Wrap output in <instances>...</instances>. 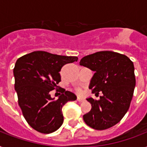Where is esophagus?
<instances>
[{
  "label": "esophagus",
  "mask_w": 147,
  "mask_h": 147,
  "mask_svg": "<svg viewBox=\"0 0 147 147\" xmlns=\"http://www.w3.org/2000/svg\"><path fill=\"white\" fill-rule=\"evenodd\" d=\"M77 100H78V102H82V101L85 100V99L82 98H81V97H78V98H77Z\"/></svg>",
  "instance_id": "34e87169"
}]
</instances>
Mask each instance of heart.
<instances>
[{
    "instance_id": "1",
    "label": "heart",
    "mask_w": 147,
    "mask_h": 147,
    "mask_svg": "<svg viewBox=\"0 0 147 147\" xmlns=\"http://www.w3.org/2000/svg\"><path fill=\"white\" fill-rule=\"evenodd\" d=\"M76 92H77V93H78V94H79V93H81V92H82V91H81L80 89H77L76 90Z\"/></svg>"
}]
</instances>
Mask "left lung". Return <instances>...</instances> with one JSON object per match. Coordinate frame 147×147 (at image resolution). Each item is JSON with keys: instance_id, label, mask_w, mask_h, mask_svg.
<instances>
[{"instance_id": "obj_1", "label": "left lung", "mask_w": 147, "mask_h": 147, "mask_svg": "<svg viewBox=\"0 0 147 147\" xmlns=\"http://www.w3.org/2000/svg\"><path fill=\"white\" fill-rule=\"evenodd\" d=\"M79 64L95 71L90 89L95 95L102 93L98 100L87 99L92 109L83 116L84 121L94 130L111 127L130 107L136 85L134 63L121 53L100 51L83 57Z\"/></svg>"}]
</instances>
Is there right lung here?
<instances>
[{
    "label": "right lung",
    "mask_w": 147,
    "mask_h": 147,
    "mask_svg": "<svg viewBox=\"0 0 147 147\" xmlns=\"http://www.w3.org/2000/svg\"><path fill=\"white\" fill-rule=\"evenodd\" d=\"M77 61L76 56L45 51H35L17 60L13 76L18 105L26 122L38 132L50 134L57 130L63 123V105L76 100L73 93L63 88L58 99L51 98L49 92L61 82L62 66Z\"/></svg>",
    "instance_id": "add662e5"
}]
</instances>
